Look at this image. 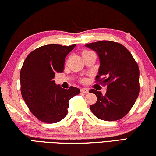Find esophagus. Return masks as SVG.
Instances as JSON below:
<instances>
[{
  "instance_id": "esophagus-1",
  "label": "esophagus",
  "mask_w": 156,
  "mask_h": 156,
  "mask_svg": "<svg viewBox=\"0 0 156 156\" xmlns=\"http://www.w3.org/2000/svg\"><path fill=\"white\" fill-rule=\"evenodd\" d=\"M80 92L81 93H84V94H87V93L89 92V90L86 88H83V89H80Z\"/></svg>"
}]
</instances>
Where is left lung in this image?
<instances>
[{
    "mask_svg": "<svg viewBox=\"0 0 156 156\" xmlns=\"http://www.w3.org/2000/svg\"><path fill=\"white\" fill-rule=\"evenodd\" d=\"M85 46L98 53L100 67L96 80L107 85L105 95L94 89L89 91L98 98L90 105L91 111L102 120L120 119L130 112L139 96L138 64L128 50L117 42L104 40Z\"/></svg>",
    "mask_w": 156,
    "mask_h": 156,
    "instance_id": "8db88e82",
    "label": "left lung"
}]
</instances>
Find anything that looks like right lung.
<instances>
[{
  "label": "right lung",
  "instance_id": "obj_1",
  "mask_svg": "<svg viewBox=\"0 0 156 156\" xmlns=\"http://www.w3.org/2000/svg\"><path fill=\"white\" fill-rule=\"evenodd\" d=\"M76 44L62 46L48 44L39 47L28 55L20 70L22 97L27 106L39 120L55 123L67 114L69 101L79 94L80 89H68L55 84L56 73L64 70L67 55Z\"/></svg>",
  "mask_w": 156,
  "mask_h": 156
}]
</instances>
